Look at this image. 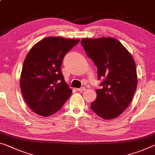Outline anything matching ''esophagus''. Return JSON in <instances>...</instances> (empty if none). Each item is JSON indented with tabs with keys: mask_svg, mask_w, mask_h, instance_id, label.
<instances>
[{
	"mask_svg": "<svg viewBox=\"0 0 155 155\" xmlns=\"http://www.w3.org/2000/svg\"><path fill=\"white\" fill-rule=\"evenodd\" d=\"M85 90H86V88H85V87H81V88H77V90L79 91V92H83V91Z\"/></svg>",
	"mask_w": 155,
	"mask_h": 155,
	"instance_id": "34e87169",
	"label": "esophagus"
}]
</instances>
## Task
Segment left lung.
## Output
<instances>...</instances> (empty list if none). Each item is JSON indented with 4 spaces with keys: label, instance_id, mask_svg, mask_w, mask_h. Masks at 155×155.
Returning <instances> with one entry per match:
<instances>
[{
    "label": "left lung",
    "instance_id": "obj_1",
    "mask_svg": "<svg viewBox=\"0 0 155 155\" xmlns=\"http://www.w3.org/2000/svg\"><path fill=\"white\" fill-rule=\"evenodd\" d=\"M88 57L97 67L98 79L104 78L101 89L91 109L104 119L119 117L130 104L137 86L134 61L125 47L114 38H83Z\"/></svg>",
    "mask_w": 155,
    "mask_h": 155
}]
</instances>
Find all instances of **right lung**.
<instances>
[{"label":"right lung","mask_w":155,"mask_h":155,"mask_svg":"<svg viewBox=\"0 0 155 155\" xmlns=\"http://www.w3.org/2000/svg\"><path fill=\"white\" fill-rule=\"evenodd\" d=\"M79 41L47 37L29 50L22 69L20 87L27 104L37 114L48 117L54 114L72 94L61 67L66 54Z\"/></svg>","instance_id":"right-lung-1"}]
</instances>
